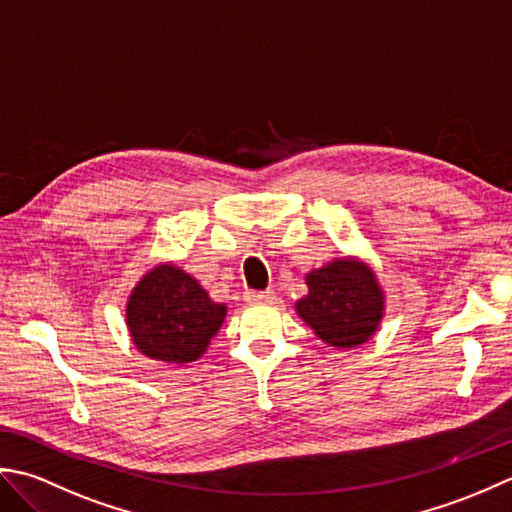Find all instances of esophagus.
<instances>
[{"mask_svg":"<svg viewBox=\"0 0 512 512\" xmlns=\"http://www.w3.org/2000/svg\"><path fill=\"white\" fill-rule=\"evenodd\" d=\"M247 302H271L274 300V291H247Z\"/></svg>","mask_w":512,"mask_h":512,"instance_id":"34e87169","label":"esophagus"}]
</instances>
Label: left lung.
<instances>
[{
	"mask_svg": "<svg viewBox=\"0 0 512 512\" xmlns=\"http://www.w3.org/2000/svg\"><path fill=\"white\" fill-rule=\"evenodd\" d=\"M305 283L309 291L296 302V314L329 347H360L378 331L384 318V291L364 260L336 258L311 269Z\"/></svg>",
	"mask_w": 512,
	"mask_h": 512,
	"instance_id": "1",
	"label": "left lung"
}]
</instances>
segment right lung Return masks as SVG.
Wrapping results in <instances>:
<instances>
[{
	"label": "right lung",
	"mask_w": 512,
	"mask_h": 512,
	"mask_svg": "<svg viewBox=\"0 0 512 512\" xmlns=\"http://www.w3.org/2000/svg\"><path fill=\"white\" fill-rule=\"evenodd\" d=\"M227 316L198 280L174 263H159L134 285L125 307L130 338L143 356L168 364L194 362Z\"/></svg>",
	"instance_id": "add662e5"
}]
</instances>
